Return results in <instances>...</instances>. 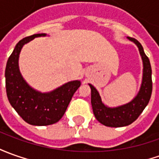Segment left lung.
I'll return each mask as SVG.
<instances>
[{
    "label": "left lung",
    "instance_id": "1",
    "mask_svg": "<svg viewBox=\"0 0 159 159\" xmlns=\"http://www.w3.org/2000/svg\"><path fill=\"white\" fill-rule=\"evenodd\" d=\"M128 39L133 41L138 46L144 65L142 85L139 93L134 99L121 107L109 108L103 104L98 91L95 89V87L89 84L91 87V103L94 116L99 123L106 126L122 127L133 123L148 105L152 96V66L150 61L144 53L142 45L134 38L128 37Z\"/></svg>",
    "mask_w": 159,
    "mask_h": 159
}]
</instances>
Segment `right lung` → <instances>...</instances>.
Segmentation results:
<instances>
[{
  "label": "right lung",
  "instance_id": "obj_1",
  "mask_svg": "<svg viewBox=\"0 0 159 159\" xmlns=\"http://www.w3.org/2000/svg\"><path fill=\"white\" fill-rule=\"evenodd\" d=\"M37 34L27 36L16 44L7 60L5 70L6 92L11 106L24 121L33 125H49L63 117L74 93L80 86V81L74 80L48 93L34 90L21 77L18 60L23 45L35 37L45 36Z\"/></svg>",
  "mask_w": 159,
  "mask_h": 159
}]
</instances>
